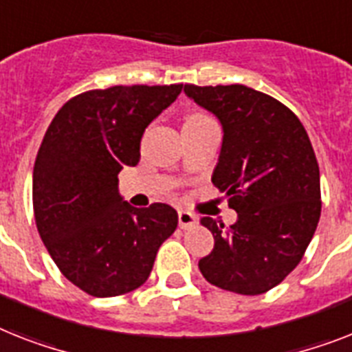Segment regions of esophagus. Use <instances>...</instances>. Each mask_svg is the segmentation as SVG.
Listing matches in <instances>:
<instances>
[{"label":"esophagus","mask_w":352,"mask_h":352,"mask_svg":"<svg viewBox=\"0 0 352 352\" xmlns=\"http://www.w3.org/2000/svg\"><path fill=\"white\" fill-rule=\"evenodd\" d=\"M178 223H179V228L188 230V228H192V226L197 225V217L194 216L192 212L178 210Z\"/></svg>","instance_id":"34e87169"}]
</instances>
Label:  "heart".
<instances>
[{"mask_svg": "<svg viewBox=\"0 0 352 352\" xmlns=\"http://www.w3.org/2000/svg\"><path fill=\"white\" fill-rule=\"evenodd\" d=\"M205 118H208L207 115H201V113H192V115H188V117L185 118V124H194V122L205 120Z\"/></svg>", "mask_w": 352, "mask_h": 352, "instance_id": "b5f03b06", "label": "heart"}]
</instances>
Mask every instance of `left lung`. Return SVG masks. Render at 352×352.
Returning <instances> with one entry per match:
<instances>
[{"label":"left lung","instance_id":"1","mask_svg":"<svg viewBox=\"0 0 352 352\" xmlns=\"http://www.w3.org/2000/svg\"><path fill=\"white\" fill-rule=\"evenodd\" d=\"M183 91L221 122L212 183L237 212L230 228L201 217L214 250L199 259V272L226 292H270L300 263L320 219V170L309 136L289 107L243 84H185Z\"/></svg>","mask_w":352,"mask_h":352}]
</instances>
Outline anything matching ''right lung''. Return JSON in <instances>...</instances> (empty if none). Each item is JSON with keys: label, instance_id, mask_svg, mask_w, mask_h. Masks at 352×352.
Segmentation results:
<instances>
[{"label": "right lung", "instance_id": "obj_1", "mask_svg": "<svg viewBox=\"0 0 352 352\" xmlns=\"http://www.w3.org/2000/svg\"><path fill=\"white\" fill-rule=\"evenodd\" d=\"M182 89L136 84L84 91L46 129L32 182L37 230L60 274L91 297L140 287L178 226V212L165 203L135 208L124 201L118 173L138 164L145 127Z\"/></svg>", "mask_w": 352, "mask_h": 352}]
</instances>
